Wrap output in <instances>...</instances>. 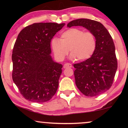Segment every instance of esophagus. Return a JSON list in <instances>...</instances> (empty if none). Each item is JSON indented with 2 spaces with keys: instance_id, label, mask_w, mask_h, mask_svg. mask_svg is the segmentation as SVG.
<instances>
[{
  "instance_id": "obj_1",
  "label": "esophagus",
  "mask_w": 128,
  "mask_h": 128,
  "mask_svg": "<svg viewBox=\"0 0 128 128\" xmlns=\"http://www.w3.org/2000/svg\"><path fill=\"white\" fill-rule=\"evenodd\" d=\"M72 65L70 64H69V63H66L64 65V69H66V68H72Z\"/></svg>"
}]
</instances>
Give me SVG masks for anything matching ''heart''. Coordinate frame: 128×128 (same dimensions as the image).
Listing matches in <instances>:
<instances>
[{
    "label": "heart",
    "mask_w": 128,
    "mask_h": 128,
    "mask_svg": "<svg viewBox=\"0 0 128 128\" xmlns=\"http://www.w3.org/2000/svg\"><path fill=\"white\" fill-rule=\"evenodd\" d=\"M51 46L58 60H64L69 50L72 58L83 61L90 58L95 52L97 38L90 31L84 32L79 28H70L62 33L60 40L54 38Z\"/></svg>",
    "instance_id": "b5f03b06"
}]
</instances>
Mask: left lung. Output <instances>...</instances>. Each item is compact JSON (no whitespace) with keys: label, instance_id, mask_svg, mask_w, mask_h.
I'll list each match as a JSON object with an SVG mask.
<instances>
[{"label":"left lung","instance_id":"obj_1","mask_svg":"<svg viewBox=\"0 0 128 128\" xmlns=\"http://www.w3.org/2000/svg\"><path fill=\"white\" fill-rule=\"evenodd\" d=\"M68 27L82 26L93 32L97 47L92 55L83 62L75 64V82L82 93L94 97L111 88L118 68L115 48L111 35L101 22L87 18L72 21Z\"/></svg>","mask_w":128,"mask_h":128}]
</instances>
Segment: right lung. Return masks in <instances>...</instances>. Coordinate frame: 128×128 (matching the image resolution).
Here are the masks:
<instances>
[{
  "instance_id": "right-lung-1",
  "label": "right lung",
  "mask_w": 128,
  "mask_h": 128,
  "mask_svg": "<svg viewBox=\"0 0 128 128\" xmlns=\"http://www.w3.org/2000/svg\"><path fill=\"white\" fill-rule=\"evenodd\" d=\"M64 23L38 22L20 31L14 45L12 78L24 98L50 100L58 88L62 65L52 60L50 41Z\"/></svg>"
}]
</instances>
